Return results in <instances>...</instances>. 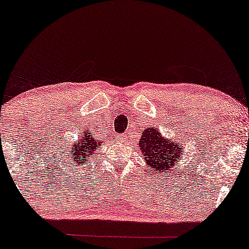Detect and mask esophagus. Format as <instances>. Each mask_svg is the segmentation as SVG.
<instances>
[{"label": "esophagus", "mask_w": 249, "mask_h": 249, "mask_svg": "<svg viewBox=\"0 0 249 249\" xmlns=\"http://www.w3.org/2000/svg\"><path fill=\"white\" fill-rule=\"evenodd\" d=\"M124 137H125V135H122V136H120V137H118V139H121V140H123V139H124Z\"/></svg>", "instance_id": "esophagus-1"}]
</instances>
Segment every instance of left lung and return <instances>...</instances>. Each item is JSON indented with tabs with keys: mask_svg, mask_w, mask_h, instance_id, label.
I'll return each instance as SVG.
<instances>
[{
	"mask_svg": "<svg viewBox=\"0 0 249 249\" xmlns=\"http://www.w3.org/2000/svg\"><path fill=\"white\" fill-rule=\"evenodd\" d=\"M140 151L149 166V172L165 174L174 166L183 155V146L174 139H166L155 127L146 128L139 142Z\"/></svg>",
	"mask_w": 249,
	"mask_h": 249,
	"instance_id": "obj_1",
	"label": "left lung"
}]
</instances>
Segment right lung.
<instances>
[{
    "label": "right lung",
    "mask_w": 249,
    "mask_h": 249,
    "mask_svg": "<svg viewBox=\"0 0 249 249\" xmlns=\"http://www.w3.org/2000/svg\"><path fill=\"white\" fill-rule=\"evenodd\" d=\"M103 142L102 140H96L93 132L85 129L78 140L73 142L72 147L69 148L70 153L68 156L70 157L68 159L72 160V164H75V167H82L83 165L89 163L100 146L103 145Z\"/></svg>",
    "instance_id": "right-lung-1"
}]
</instances>
